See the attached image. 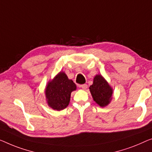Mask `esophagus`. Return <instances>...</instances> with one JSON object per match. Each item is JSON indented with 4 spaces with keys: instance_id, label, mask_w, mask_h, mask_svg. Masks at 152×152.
I'll use <instances>...</instances> for the list:
<instances>
[{
    "instance_id": "obj_1",
    "label": "esophagus",
    "mask_w": 152,
    "mask_h": 152,
    "mask_svg": "<svg viewBox=\"0 0 152 152\" xmlns=\"http://www.w3.org/2000/svg\"><path fill=\"white\" fill-rule=\"evenodd\" d=\"M80 87L81 88H82L83 89L85 90V89H87L88 86H87V84H83V85H80Z\"/></svg>"
}]
</instances>
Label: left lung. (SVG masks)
Listing matches in <instances>:
<instances>
[{
  "label": "left lung",
  "instance_id": "left-lung-1",
  "mask_svg": "<svg viewBox=\"0 0 152 152\" xmlns=\"http://www.w3.org/2000/svg\"><path fill=\"white\" fill-rule=\"evenodd\" d=\"M94 101L102 107L107 106L111 100L113 89L101 75H97L89 87Z\"/></svg>",
  "mask_w": 152,
  "mask_h": 152
}]
</instances>
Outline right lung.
Masks as SVG:
<instances>
[{
  "mask_svg": "<svg viewBox=\"0 0 152 152\" xmlns=\"http://www.w3.org/2000/svg\"><path fill=\"white\" fill-rule=\"evenodd\" d=\"M76 89L75 83L69 80L64 72H60L48 84L46 89L48 104L54 110L64 109L69 104L72 91Z\"/></svg>",
  "mask_w": 152,
  "mask_h": 152,
  "instance_id": "right-lung-1",
  "label": "right lung"
}]
</instances>
